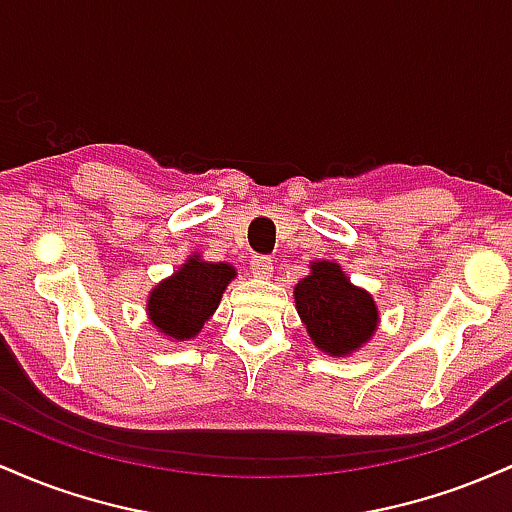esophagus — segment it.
Masks as SVG:
<instances>
[{
  "label": "esophagus",
  "instance_id": "obj_1",
  "mask_svg": "<svg viewBox=\"0 0 512 512\" xmlns=\"http://www.w3.org/2000/svg\"><path fill=\"white\" fill-rule=\"evenodd\" d=\"M250 269H252V276H257V279H269L274 272V262L269 260V257H252Z\"/></svg>",
  "mask_w": 512,
  "mask_h": 512
}]
</instances>
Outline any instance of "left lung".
Returning <instances> with one entry per match:
<instances>
[{"instance_id": "left-lung-1", "label": "left lung", "mask_w": 512, "mask_h": 512, "mask_svg": "<svg viewBox=\"0 0 512 512\" xmlns=\"http://www.w3.org/2000/svg\"><path fill=\"white\" fill-rule=\"evenodd\" d=\"M293 301L310 342L322 354H356L378 332L380 313L366 289L351 284L337 262H310L308 276L293 286Z\"/></svg>"}]
</instances>
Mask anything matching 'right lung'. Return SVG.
<instances>
[{"instance_id":"add662e5","label":"right lung","mask_w":512,"mask_h":512,"mask_svg":"<svg viewBox=\"0 0 512 512\" xmlns=\"http://www.w3.org/2000/svg\"><path fill=\"white\" fill-rule=\"evenodd\" d=\"M236 276L233 264L207 262L199 252H192L149 291L146 315L151 327L168 342H190L216 313L223 291Z\"/></svg>"}]
</instances>
